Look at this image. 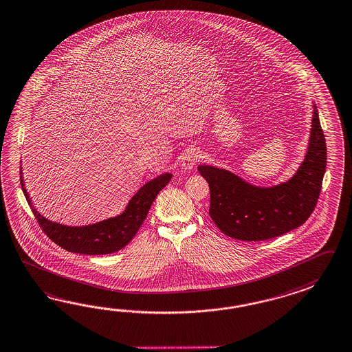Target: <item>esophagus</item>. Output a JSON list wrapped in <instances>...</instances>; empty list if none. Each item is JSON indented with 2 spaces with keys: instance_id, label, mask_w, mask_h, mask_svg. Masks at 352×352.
Wrapping results in <instances>:
<instances>
[{
  "instance_id": "esophagus-1",
  "label": "esophagus",
  "mask_w": 352,
  "mask_h": 352,
  "mask_svg": "<svg viewBox=\"0 0 352 352\" xmlns=\"http://www.w3.org/2000/svg\"><path fill=\"white\" fill-rule=\"evenodd\" d=\"M201 160V153L198 150H190L182 160V169L190 170Z\"/></svg>"
}]
</instances>
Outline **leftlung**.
Returning <instances> with one entry per match:
<instances>
[{"label":"left lung","mask_w":352,"mask_h":352,"mask_svg":"<svg viewBox=\"0 0 352 352\" xmlns=\"http://www.w3.org/2000/svg\"><path fill=\"white\" fill-rule=\"evenodd\" d=\"M327 164L326 139L313 103L312 129L305 159L294 175L273 187H258L234 173L198 165L211 190L210 216L223 234L241 241H264L302 226L320 197Z\"/></svg>","instance_id":"1"}]
</instances>
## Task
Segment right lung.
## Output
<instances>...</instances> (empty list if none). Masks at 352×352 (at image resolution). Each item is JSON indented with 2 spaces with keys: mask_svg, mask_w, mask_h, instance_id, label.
<instances>
[{
  "mask_svg": "<svg viewBox=\"0 0 352 352\" xmlns=\"http://www.w3.org/2000/svg\"><path fill=\"white\" fill-rule=\"evenodd\" d=\"M172 177L170 173H164L154 179L148 180L133 195L126 206L125 211L118 216L92 225L67 226L59 222H53L36 211L25 188L23 170L20 168V180L25 198L43 231L64 250L86 255H106L125 248L139 231L144 219H146L148 210L159 192L170 182Z\"/></svg>",
  "mask_w": 352,
  "mask_h": 352,
  "instance_id": "right-lung-1",
  "label": "right lung"
}]
</instances>
